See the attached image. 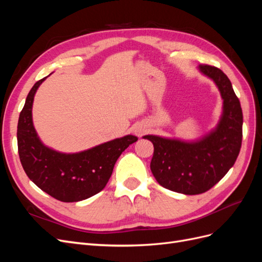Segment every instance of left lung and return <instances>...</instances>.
Masks as SVG:
<instances>
[{"label": "left lung", "instance_id": "1", "mask_svg": "<svg viewBox=\"0 0 262 262\" xmlns=\"http://www.w3.org/2000/svg\"><path fill=\"white\" fill-rule=\"evenodd\" d=\"M199 69L215 82L224 100L217 128L193 143L143 137L154 145L150 170L158 184L189 195L208 191L226 175L237 160L243 140V112L229 78L215 67L200 64Z\"/></svg>", "mask_w": 262, "mask_h": 262}]
</instances>
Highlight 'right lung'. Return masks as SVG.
I'll list each match as a JSON object with an SVG mask.
<instances>
[{
    "mask_svg": "<svg viewBox=\"0 0 262 262\" xmlns=\"http://www.w3.org/2000/svg\"><path fill=\"white\" fill-rule=\"evenodd\" d=\"M45 80L33 86L19 115V160L29 179L46 193L62 202L82 201L105 188L119 156L138 138L126 136L76 154H62L46 147L38 139L31 119L35 93Z\"/></svg>",
    "mask_w": 262,
    "mask_h": 262,
    "instance_id": "right-lung-1",
    "label": "right lung"
}]
</instances>
